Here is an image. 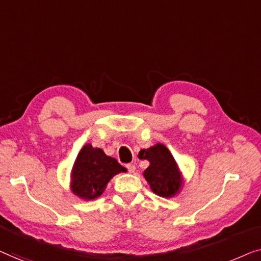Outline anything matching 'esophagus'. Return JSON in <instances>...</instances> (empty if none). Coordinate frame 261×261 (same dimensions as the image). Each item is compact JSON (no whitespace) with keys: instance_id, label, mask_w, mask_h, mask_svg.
<instances>
[{"instance_id":"1","label":"esophagus","mask_w":261,"mask_h":261,"mask_svg":"<svg viewBox=\"0 0 261 261\" xmlns=\"http://www.w3.org/2000/svg\"><path fill=\"white\" fill-rule=\"evenodd\" d=\"M126 169H127V171L130 172V174H134V172L136 171L135 164H126Z\"/></svg>"}]
</instances>
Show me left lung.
I'll return each mask as SVG.
<instances>
[{
	"label": "left lung",
	"instance_id": "obj_1",
	"mask_svg": "<svg viewBox=\"0 0 261 261\" xmlns=\"http://www.w3.org/2000/svg\"><path fill=\"white\" fill-rule=\"evenodd\" d=\"M139 159L148 160L150 166L143 172L150 188L156 195L172 197L182 187V175L174 157L166 145L159 144L139 152Z\"/></svg>",
	"mask_w": 261,
	"mask_h": 261
}]
</instances>
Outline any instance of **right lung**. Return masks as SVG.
Wrapping results in <instances>:
<instances>
[{
  "mask_svg": "<svg viewBox=\"0 0 261 261\" xmlns=\"http://www.w3.org/2000/svg\"><path fill=\"white\" fill-rule=\"evenodd\" d=\"M126 169L101 149L86 144L80 150L72 169L71 189L76 196L89 201L104 193L110 179Z\"/></svg>",
  "mask_w": 261,
  "mask_h": 261,
  "instance_id": "right-lung-1",
  "label": "right lung"
}]
</instances>
